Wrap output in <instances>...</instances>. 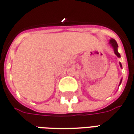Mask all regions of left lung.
<instances>
[{
    "label": "left lung",
    "mask_w": 134,
    "mask_h": 134,
    "mask_svg": "<svg viewBox=\"0 0 134 134\" xmlns=\"http://www.w3.org/2000/svg\"><path fill=\"white\" fill-rule=\"evenodd\" d=\"M109 44L111 45V47H113V49L114 50V53L115 54V55L117 56L118 57H121V55H120V54L118 53V44H117V42L115 41V39H113V38H111V39H110L109 41ZM119 64H120V66L121 67H122V65H121V62H119ZM121 81H122V79H121V82H120V85L121 83Z\"/></svg>",
    "instance_id": "left-lung-1"
}]
</instances>
